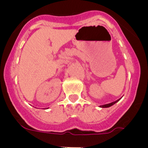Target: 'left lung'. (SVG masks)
Wrapping results in <instances>:
<instances>
[{
	"label": "left lung",
	"instance_id": "8db88e82",
	"mask_svg": "<svg viewBox=\"0 0 148 148\" xmlns=\"http://www.w3.org/2000/svg\"><path fill=\"white\" fill-rule=\"evenodd\" d=\"M119 101V99L115 101H113V102H112V103H110V104H104V105H101V108H109V107H110V106H112V105H113L114 104H116V103L117 102V101Z\"/></svg>",
	"mask_w": 148,
	"mask_h": 148
}]
</instances>
